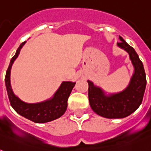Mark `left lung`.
I'll return each instance as SVG.
<instances>
[{
  "instance_id": "obj_1",
  "label": "left lung",
  "mask_w": 151,
  "mask_h": 151,
  "mask_svg": "<svg viewBox=\"0 0 151 151\" xmlns=\"http://www.w3.org/2000/svg\"><path fill=\"white\" fill-rule=\"evenodd\" d=\"M119 39L117 46L129 53L134 66L128 87L122 92L106 95L101 88L88 81L90 106L97 114L106 118H123L136 111L142 103L147 85L145 70L139 55L122 37Z\"/></svg>"
}]
</instances>
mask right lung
<instances>
[{
    "mask_svg": "<svg viewBox=\"0 0 151 151\" xmlns=\"http://www.w3.org/2000/svg\"><path fill=\"white\" fill-rule=\"evenodd\" d=\"M27 41L22 42L18 48L15 55L12 58L5 75V85L11 106L22 117L35 123H45L59 118L66 112L67 100L76 82L63 81L53 97L41 103H27L18 98L12 91L10 82L11 68L19 54L20 50Z\"/></svg>",
    "mask_w": 151,
    "mask_h": 151,
    "instance_id": "obj_1",
    "label": "right lung"
}]
</instances>
